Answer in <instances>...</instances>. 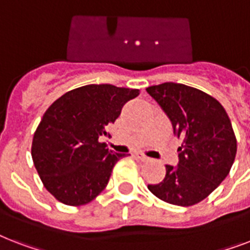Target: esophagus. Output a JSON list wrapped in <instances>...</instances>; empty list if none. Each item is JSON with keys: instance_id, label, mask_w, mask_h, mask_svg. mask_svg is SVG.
Wrapping results in <instances>:
<instances>
[{"instance_id": "1", "label": "esophagus", "mask_w": 250, "mask_h": 250, "mask_svg": "<svg viewBox=\"0 0 250 250\" xmlns=\"http://www.w3.org/2000/svg\"><path fill=\"white\" fill-rule=\"evenodd\" d=\"M135 157H136L137 160H140L141 162H148L149 161V157L144 156V154H141V153H136V154H135Z\"/></svg>"}]
</instances>
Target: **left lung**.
<instances>
[{"mask_svg":"<svg viewBox=\"0 0 250 250\" xmlns=\"http://www.w3.org/2000/svg\"><path fill=\"white\" fill-rule=\"evenodd\" d=\"M183 140L178 166L166 165V176L148 188L162 201L190 206L206 198L229 175L237 144L225 107L205 92L179 83L146 88Z\"/></svg>","mask_w":250,"mask_h":250,"instance_id":"left-lung-1","label":"left lung"}]
</instances>
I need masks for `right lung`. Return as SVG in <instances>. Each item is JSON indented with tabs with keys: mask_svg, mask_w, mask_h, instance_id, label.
<instances>
[{
	"mask_svg": "<svg viewBox=\"0 0 250 250\" xmlns=\"http://www.w3.org/2000/svg\"><path fill=\"white\" fill-rule=\"evenodd\" d=\"M139 89L89 84L72 89L49 106L33 135V165L44 187L64 205L80 206L97 197L114 165L125 154L98 139L121 115Z\"/></svg>",
	"mask_w": 250,
	"mask_h": 250,
	"instance_id": "right-lung-1",
	"label": "right lung"
}]
</instances>
